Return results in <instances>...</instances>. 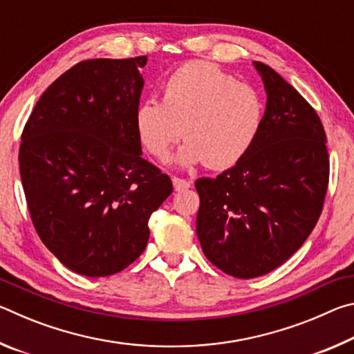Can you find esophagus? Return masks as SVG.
I'll return each instance as SVG.
<instances>
[{"mask_svg":"<svg viewBox=\"0 0 354 354\" xmlns=\"http://www.w3.org/2000/svg\"><path fill=\"white\" fill-rule=\"evenodd\" d=\"M171 181H173V187H175V190H176V192L187 190V189L190 187V183H189V181H185V179H183V178H176V176H173V178H171Z\"/></svg>","mask_w":354,"mask_h":354,"instance_id":"34e87169","label":"esophagus"}]
</instances>
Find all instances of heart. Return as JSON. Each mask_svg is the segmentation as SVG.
<instances>
[{"label":"heart","instance_id":"heart-1","mask_svg":"<svg viewBox=\"0 0 354 354\" xmlns=\"http://www.w3.org/2000/svg\"><path fill=\"white\" fill-rule=\"evenodd\" d=\"M266 103L261 92L207 62H189L167 77L162 101L147 98L136 107V131L149 154L173 156L181 167L205 162L223 170L248 154L262 129ZM183 129L181 130L180 128Z\"/></svg>","mask_w":354,"mask_h":354}]
</instances>
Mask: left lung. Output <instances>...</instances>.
<instances>
[{
  "label": "left lung",
  "instance_id": "obj_1",
  "mask_svg": "<svg viewBox=\"0 0 354 354\" xmlns=\"http://www.w3.org/2000/svg\"><path fill=\"white\" fill-rule=\"evenodd\" d=\"M253 65L267 93L259 137L241 162L195 183L203 253L241 279L274 270L301 247L320 217L329 178L317 112L273 68Z\"/></svg>",
  "mask_w": 354,
  "mask_h": 354
}]
</instances>
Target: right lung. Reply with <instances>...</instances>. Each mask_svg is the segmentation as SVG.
Instances as JSON below:
<instances>
[{
  "label": "right lung",
  "instance_id": "right-lung-1",
  "mask_svg": "<svg viewBox=\"0 0 354 354\" xmlns=\"http://www.w3.org/2000/svg\"><path fill=\"white\" fill-rule=\"evenodd\" d=\"M147 56L91 59L51 84L29 117L20 175L41 242L84 277H111L147 248L151 214L173 192L136 131Z\"/></svg>",
  "mask_w": 354,
  "mask_h": 354
}]
</instances>
